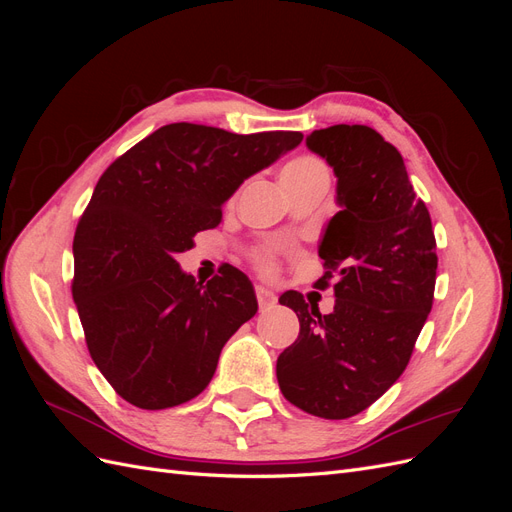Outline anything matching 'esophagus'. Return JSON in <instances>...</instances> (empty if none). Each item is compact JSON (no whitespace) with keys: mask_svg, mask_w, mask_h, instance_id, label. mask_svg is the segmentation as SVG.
Masks as SVG:
<instances>
[{"mask_svg":"<svg viewBox=\"0 0 512 512\" xmlns=\"http://www.w3.org/2000/svg\"><path fill=\"white\" fill-rule=\"evenodd\" d=\"M256 299L260 309H269L275 303V294L265 286H256Z\"/></svg>","mask_w":512,"mask_h":512,"instance_id":"34e87169","label":"esophagus"}]
</instances>
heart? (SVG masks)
Instances as JSON below:
<instances>
[{
	"label": "heart",
	"mask_w": 512,
	"mask_h": 512,
	"mask_svg": "<svg viewBox=\"0 0 512 512\" xmlns=\"http://www.w3.org/2000/svg\"><path fill=\"white\" fill-rule=\"evenodd\" d=\"M327 173V166H324L318 158H312V156H303V158H297L292 160L290 164L284 166L282 170V183H294V181H305V179H312V177H324ZM258 265L265 269V271H271L273 269V262L269 256H258Z\"/></svg>",
	"instance_id": "b5f03b06"
}]
</instances>
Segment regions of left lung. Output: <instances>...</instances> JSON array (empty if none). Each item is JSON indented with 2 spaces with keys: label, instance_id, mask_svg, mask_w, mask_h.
Returning <instances> with one entry per match:
<instances>
[{
  "label": "left lung",
  "instance_id": "1",
  "mask_svg": "<svg viewBox=\"0 0 512 512\" xmlns=\"http://www.w3.org/2000/svg\"><path fill=\"white\" fill-rule=\"evenodd\" d=\"M307 147L333 166L337 211L318 254L335 307L288 290L280 297L299 318V337L277 356V382L292 406L342 421L363 412L404 374L436 288V237L401 153L367 126H331Z\"/></svg>",
  "mask_w": 512,
  "mask_h": 512
}]
</instances>
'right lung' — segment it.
I'll use <instances>...</instances> for the list:
<instances>
[{"label": "right lung", "instance_id": "add662e5", "mask_svg": "<svg viewBox=\"0 0 512 512\" xmlns=\"http://www.w3.org/2000/svg\"><path fill=\"white\" fill-rule=\"evenodd\" d=\"M301 141L181 121L104 170L74 232L72 297L91 359L128 404L164 410L207 389L224 344L256 314V294L235 267L203 284L175 256L222 222L247 177Z\"/></svg>", "mask_w": 512, "mask_h": 512}]
</instances>
